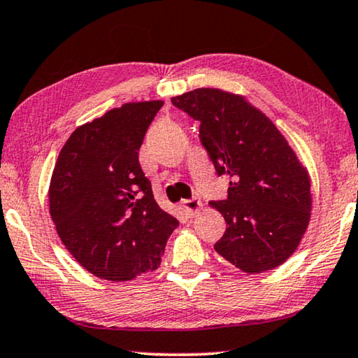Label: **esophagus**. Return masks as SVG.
Instances as JSON below:
<instances>
[{
  "label": "esophagus",
  "instance_id": "obj_1",
  "mask_svg": "<svg viewBox=\"0 0 358 358\" xmlns=\"http://www.w3.org/2000/svg\"><path fill=\"white\" fill-rule=\"evenodd\" d=\"M201 208H203V203L196 198L185 199L183 203H181V209H183V213L188 215V217H194V215H198Z\"/></svg>",
  "mask_w": 358,
  "mask_h": 358
}]
</instances>
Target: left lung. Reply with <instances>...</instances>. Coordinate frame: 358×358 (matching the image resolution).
Here are the masks:
<instances>
[{"label":"left lung","mask_w":358,"mask_h":358,"mask_svg":"<svg viewBox=\"0 0 358 358\" xmlns=\"http://www.w3.org/2000/svg\"><path fill=\"white\" fill-rule=\"evenodd\" d=\"M172 103L199 122V141L229 196L210 201L224 215L215 251L243 273L278 268L299 246L310 220V178L280 131L243 97L194 89Z\"/></svg>","instance_id":"8db88e82"}]
</instances>
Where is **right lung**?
I'll return each mask as SVG.
<instances>
[{"label":"right lung","mask_w":358,"mask_h":358,"mask_svg":"<svg viewBox=\"0 0 358 358\" xmlns=\"http://www.w3.org/2000/svg\"><path fill=\"white\" fill-rule=\"evenodd\" d=\"M162 100L128 102L69 136L50 185V214L78 263L100 279L159 268L178 220L159 208L139 148Z\"/></svg>","instance_id":"obj_1"}]
</instances>
